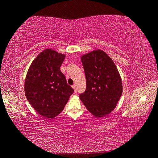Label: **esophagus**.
<instances>
[{
  "instance_id": "34e87169",
  "label": "esophagus",
  "mask_w": 158,
  "mask_h": 158,
  "mask_svg": "<svg viewBox=\"0 0 158 158\" xmlns=\"http://www.w3.org/2000/svg\"><path fill=\"white\" fill-rule=\"evenodd\" d=\"M72 88L73 89V90H74L75 92H76V91H77V89H76V86H75V85H72Z\"/></svg>"
}]
</instances>
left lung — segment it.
<instances>
[{"mask_svg":"<svg viewBox=\"0 0 158 158\" xmlns=\"http://www.w3.org/2000/svg\"><path fill=\"white\" fill-rule=\"evenodd\" d=\"M86 77V90L80 100L96 117L109 114L115 108L122 93L120 74L113 61L98 49L81 56Z\"/></svg>","mask_w":158,"mask_h":158,"instance_id":"left-lung-1","label":"left lung"}]
</instances>
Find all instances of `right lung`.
<instances>
[{
    "label": "right lung",
    "instance_id": "right-lung-1",
    "mask_svg": "<svg viewBox=\"0 0 158 158\" xmlns=\"http://www.w3.org/2000/svg\"><path fill=\"white\" fill-rule=\"evenodd\" d=\"M65 55L48 49L34 60L28 71L25 92L27 100L42 116L52 118L64 109L74 92L60 66Z\"/></svg>",
    "mask_w": 158,
    "mask_h": 158
}]
</instances>
